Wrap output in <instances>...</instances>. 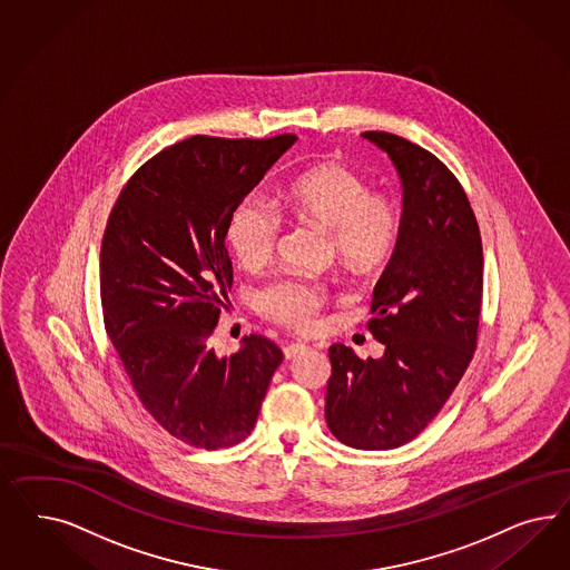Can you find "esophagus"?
Instances as JSON below:
<instances>
[{"mask_svg": "<svg viewBox=\"0 0 570 570\" xmlns=\"http://www.w3.org/2000/svg\"><path fill=\"white\" fill-rule=\"evenodd\" d=\"M305 351H307L305 343H291V345L284 346V357L286 360H294V357H298Z\"/></svg>", "mask_w": 570, "mask_h": 570, "instance_id": "esophagus-1", "label": "esophagus"}]
</instances>
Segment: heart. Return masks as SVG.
<instances>
[{
    "mask_svg": "<svg viewBox=\"0 0 570 570\" xmlns=\"http://www.w3.org/2000/svg\"><path fill=\"white\" fill-rule=\"evenodd\" d=\"M303 222L328 229L338 259L357 272H372L395 253L401 236L397 203L370 194L360 175L328 163L294 179L284 198ZM284 219L263 196L244 198L229 217L227 240L246 269H261L276 255ZM326 305V291L298 277H279L259 293V311L296 332L315 328Z\"/></svg>",
    "mask_w": 570,
    "mask_h": 570,
    "instance_id": "obj_1",
    "label": "heart"
}]
</instances>
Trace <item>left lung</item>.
I'll return each mask as SVG.
<instances>
[{
    "instance_id": "left-lung-1",
    "label": "left lung",
    "mask_w": 570,
    "mask_h": 570,
    "mask_svg": "<svg viewBox=\"0 0 570 570\" xmlns=\"http://www.w3.org/2000/svg\"><path fill=\"white\" fill-rule=\"evenodd\" d=\"M393 160L403 188L397 248L374 286L367 328L379 360L330 346L326 422L348 448L395 449L441 412L476 348L483 242L466 191L407 139L365 131Z\"/></svg>"
}]
</instances>
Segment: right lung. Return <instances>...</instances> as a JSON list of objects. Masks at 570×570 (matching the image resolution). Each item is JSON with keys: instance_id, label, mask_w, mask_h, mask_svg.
<instances>
[{"instance_id": "1", "label": "right lung", "mask_w": 570, "mask_h": 570, "mask_svg": "<svg viewBox=\"0 0 570 570\" xmlns=\"http://www.w3.org/2000/svg\"><path fill=\"white\" fill-rule=\"evenodd\" d=\"M296 141L194 136L153 156L122 188L104 232V326L141 405L191 448H232L255 429L282 363L276 343L208 338L232 291L229 217Z\"/></svg>"}]
</instances>
